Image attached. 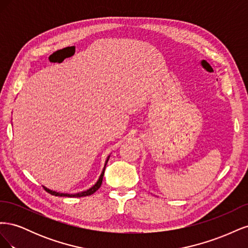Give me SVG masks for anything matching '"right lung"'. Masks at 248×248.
I'll list each match as a JSON object with an SVG mask.
<instances>
[{"mask_svg": "<svg viewBox=\"0 0 248 248\" xmlns=\"http://www.w3.org/2000/svg\"><path fill=\"white\" fill-rule=\"evenodd\" d=\"M108 163V161H107ZM106 163V166H107ZM104 170H106V168H104ZM104 170L102 171V174L100 175V178L98 181H97V183L91 187V188L86 190V191H82V192H79V193H77V194H68V193H59V192H56V191H52V190H49L47 188H46V187H43L44 189H46L48 193H50L51 196H55V197H68V198H81V197H88V196H91V194H93L96 190L99 189V187L101 186V183H102V179H103V175H104Z\"/></svg>", "mask_w": 248, "mask_h": 248, "instance_id": "right-lung-1", "label": "right lung"}]
</instances>
